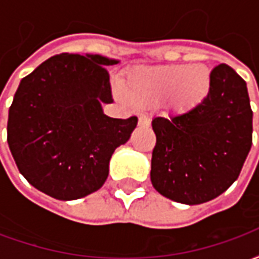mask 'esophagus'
Returning a JSON list of instances; mask_svg holds the SVG:
<instances>
[{
    "mask_svg": "<svg viewBox=\"0 0 259 259\" xmlns=\"http://www.w3.org/2000/svg\"><path fill=\"white\" fill-rule=\"evenodd\" d=\"M139 126H150V118L146 116V115H143L139 118Z\"/></svg>",
    "mask_w": 259,
    "mask_h": 259,
    "instance_id": "1",
    "label": "esophagus"
}]
</instances>
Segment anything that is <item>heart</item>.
I'll list each match as a JSON object with an SVG mask.
<instances>
[{
	"label": "heart",
	"instance_id": "heart-1",
	"mask_svg": "<svg viewBox=\"0 0 259 259\" xmlns=\"http://www.w3.org/2000/svg\"><path fill=\"white\" fill-rule=\"evenodd\" d=\"M211 87V72L202 64L140 66L132 70L122 84L132 104L144 107L163 100L176 112H187L201 105Z\"/></svg>",
	"mask_w": 259,
	"mask_h": 259
}]
</instances>
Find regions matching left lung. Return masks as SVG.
<instances>
[{
    "mask_svg": "<svg viewBox=\"0 0 259 259\" xmlns=\"http://www.w3.org/2000/svg\"><path fill=\"white\" fill-rule=\"evenodd\" d=\"M205 101L170 118L152 119L155 190L182 204L217 198L239 178L252 144V111L247 84L229 65L212 69Z\"/></svg>",
    "mask_w": 259,
    "mask_h": 259,
    "instance_id": "1",
    "label": "left lung"
}]
</instances>
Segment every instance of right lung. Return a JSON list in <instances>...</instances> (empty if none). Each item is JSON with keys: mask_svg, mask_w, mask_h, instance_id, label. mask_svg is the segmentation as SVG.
Wrapping results in <instances>:
<instances>
[{"mask_svg": "<svg viewBox=\"0 0 259 259\" xmlns=\"http://www.w3.org/2000/svg\"><path fill=\"white\" fill-rule=\"evenodd\" d=\"M101 55H54L22 79L8 115L9 150L25 179L57 200H77L101 187L115 148L129 140L137 116L109 118L112 102Z\"/></svg>", "mask_w": 259, "mask_h": 259, "instance_id": "add662e5", "label": "right lung"}]
</instances>
